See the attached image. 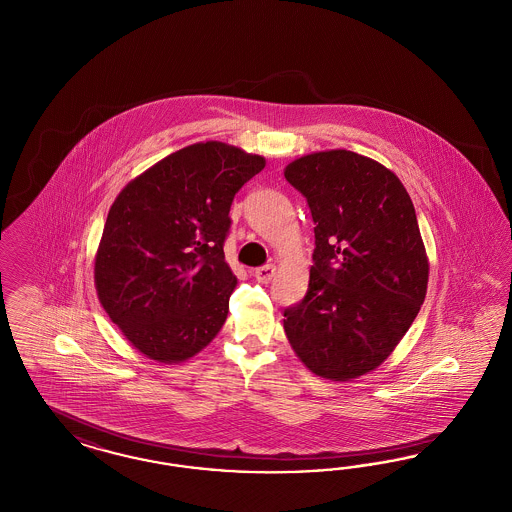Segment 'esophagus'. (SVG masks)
<instances>
[{
  "label": "esophagus",
  "mask_w": 512,
  "mask_h": 512,
  "mask_svg": "<svg viewBox=\"0 0 512 512\" xmlns=\"http://www.w3.org/2000/svg\"><path fill=\"white\" fill-rule=\"evenodd\" d=\"M274 274H276V266L274 265H263L259 266V268H255V272H253V276L259 280V282L268 283L272 278H274Z\"/></svg>",
  "instance_id": "34e87169"
}]
</instances>
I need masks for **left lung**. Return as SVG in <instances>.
<instances>
[{
	"mask_svg": "<svg viewBox=\"0 0 512 512\" xmlns=\"http://www.w3.org/2000/svg\"><path fill=\"white\" fill-rule=\"evenodd\" d=\"M283 174L316 225L308 291L283 310V329L310 371L346 382L388 359L425 299L414 204L391 170L346 149L300 157Z\"/></svg>",
	"mask_w": 512,
	"mask_h": 512,
	"instance_id": "1",
	"label": "left lung"
}]
</instances>
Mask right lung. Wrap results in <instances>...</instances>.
Returning a JSON list of instances; mask_svg holds the SVG:
<instances>
[{"mask_svg":"<svg viewBox=\"0 0 512 512\" xmlns=\"http://www.w3.org/2000/svg\"><path fill=\"white\" fill-rule=\"evenodd\" d=\"M265 159L221 141L183 147L130 181L107 213L94 283L107 316L149 359L179 363L229 314L234 194Z\"/></svg>","mask_w":512,"mask_h":512,"instance_id":"add662e5","label":"right lung"}]
</instances>
